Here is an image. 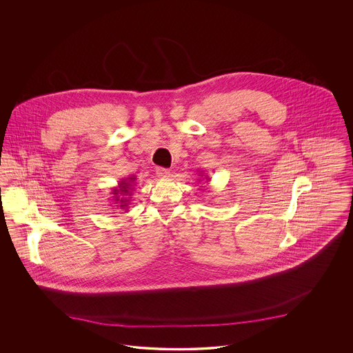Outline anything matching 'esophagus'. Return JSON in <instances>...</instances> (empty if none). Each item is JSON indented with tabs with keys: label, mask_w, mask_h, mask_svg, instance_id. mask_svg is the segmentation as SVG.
<instances>
[{
	"label": "esophagus",
	"mask_w": 353,
	"mask_h": 353,
	"mask_svg": "<svg viewBox=\"0 0 353 353\" xmlns=\"http://www.w3.org/2000/svg\"><path fill=\"white\" fill-rule=\"evenodd\" d=\"M156 173H157V176L161 177V179H165V177L170 176V172H169L168 169L165 168H157L156 169Z\"/></svg>",
	"instance_id": "1"
}]
</instances>
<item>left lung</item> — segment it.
Masks as SVG:
<instances>
[{"instance_id": "8db88e82", "label": "left lung", "mask_w": 353, "mask_h": 353, "mask_svg": "<svg viewBox=\"0 0 353 353\" xmlns=\"http://www.w3.org/2000/svg\"><path fill=\"white\" fill-rule=\"evenodd\" d=\"M199 176H201V174H199ZM205 179H206V180H208V181H209V179H208V176H205Z\"/></svg>"}]
</instances>
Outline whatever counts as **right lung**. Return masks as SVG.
Segmentation results:
<instances>
[{"label":"right lung","instance_id":"1","mask_svg":"<svg viewBox=\"0 0 353 353\" xmlns=\"http://www.w3.org/2000/svg\"><path fill=\"white\" fill-rule=\"evenodd\" d=\"M134 181H136V176H130V177L121 179L118 183V186L112 188L111 199L114 203H118L117 206L120 209L128 210L130 200H131V196L134 192V185H136Z\"/></svg>","mask_w":353,"mask_h":353}]
</instances>
